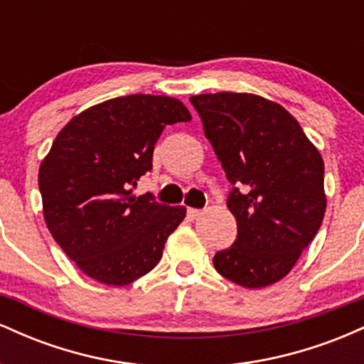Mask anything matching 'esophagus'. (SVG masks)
<instances>
[{
	"instance_id": "34e87169",
	"label": "esophagus",
	"mask_w": 364,
	"mask_h": 364,
	"mask_svg": "<svg viewBox=\"0 0 364 364\" xmlns=\"http://www.w3.org/2000/svg\"><path fill=\"white\" fill-rule=\"evenodd\" d=\"M202 214L203 212L198 210V208H188V217H190V219H198Z\"/></svg>"
}]
</instances>
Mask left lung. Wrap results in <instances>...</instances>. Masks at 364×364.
Here are the masks:
<instances>
[{"label": "left lung", "instance_id": "left-lung-1", "mask_svg": "<svg viewBox=\"0 0 364 364\" xmlns=\"http://www.w3.org/2000/svg\"><path fill=\"white\" fill-rule=\"evenodd\" d=\"M228 179L237 236L214 267L237 286L260 289L291 272L327 208L323 159L281 104L248 92L191 95Z\"/></svg>", "mask_w": 364, "mask_h": 364}]
</instances>
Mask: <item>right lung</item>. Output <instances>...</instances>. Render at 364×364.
Returning a JSON list of instances; mask_svg holds the SVG:
<instances>
[{"mask_svg": "<svg viewBox=\"0 0 364 364\" xmlns=\"http://www.w3.org/2000/svg\"><path fill=\"white\" fill-rule=\"evenodd\" d=\"M181 121H191L190 111L169 95L109 99L73 116L41 162L46 225L94 281L128 286L144 277L186 217V207L132 190L152 169L162 129Z\"/></svg>", "mask_w": 364, "mask_h": 364, "instance_id": "add662e5", "label": "right lung"}]
</instances>
